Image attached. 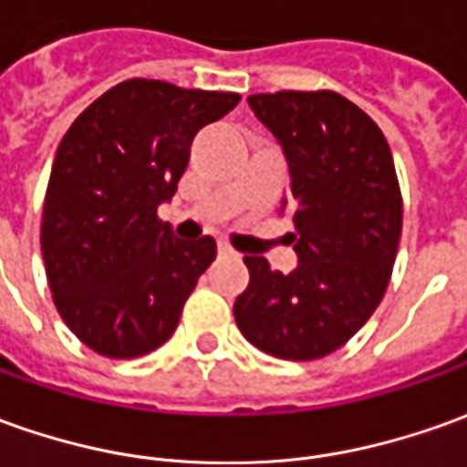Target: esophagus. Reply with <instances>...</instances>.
Segmentation results:
<instances>
[{
    "mask_svg": "<svg viewBox=\"0 0 467 467\" xmlns=\"http://www.w3.org/2000/svg\"><path fill=\"white\" fill-rule=\"evenodd\" d=\"M217 255H220V258H233L234 250L230 245H224V243H220V245H217Z\"/></svg>",
    "mask_w": 467,
    "mask_h": 467,
    "instance_id": "esophagus-1",
    "label": "esophagus"
}]
</instances>
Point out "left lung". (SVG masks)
Returning a JSON list of instances; mask_svg holds the SVG:
<instances>
[{
    "label": "left lung",
    "mask_w": 467,
    "mask_h": 467,
    "mask_svg": "<svg viewBox=\"0 0 467 467\" xmlns=\"http://www.w3.org/2000/svg\"><path fill=\"white\" fill-rule=\"evenodd\" d=\"M286 158L288 243L299 258L278 274L245 255L250 284L234 301L247 342L284 360L335 353L370 319L386 294L401 237V193L379 125L335 91L247 97Z\"/></svg>",
    "instance_id": "8db88e82"
}]
</instances>
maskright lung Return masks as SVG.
Returning a JSON list of instances; mask_svg holds the SVG:
<instances>
[{"label":"right lung","mask_w":467,"mask_h":467,"mask_svg":"<svg viewBox=\"0 0 467 467\" xmlns=\"http://www.w3.org/2000/svg\"><path fill=\"white\" fill-rule=\"evenodd\" d=\"M240 94L130 78L76 117L47 181L40 247L68 329L104 358H140L173 335L212 237L179 240L158 220L202 127Z\"/></svg>","instance_id":"obj_1"}]
</instances>
